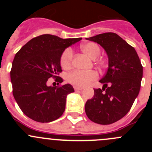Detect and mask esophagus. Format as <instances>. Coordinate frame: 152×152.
Wrapping results in <instances>:
<instances>
[{"instance_id": "esophagus-1", "label": "esophagus", "mask_w": 152, "mask_h": 152, "mask_svg": "<svg viewBox=\"0 0 152 152\" xmlns=\"http://www.w3.org/2000/svg\"><path fill=\"white\" fill-rule=\"evenodd\" d=\"M84 89V87H78V86H75L74 87V90H76V91H79V90H82Z\"/></svg>"}]
</instances>
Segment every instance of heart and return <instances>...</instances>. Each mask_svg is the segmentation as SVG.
I'll return each mask as SVG.
<instances>
[{"label":"heart","instance_id":"heart-1","mask_svg":"<svg viewBox=\"0 0 152 152\" xmlns=\"http://www.w3.org/2000/svg\"><path fill=\"white\" fill-rule=\"evenodd\" d=\"M82 51L86 53L91 59H95L100 54V48L94 42H87L81 46ZM73 58V51L70 48H67L61 56V65L64 69L69 68L71 64ZM98 73L95 70L83 71L76 70L69 73L67 76V81L70 83L77 86H87L92 82L97 79Z\"/></svg>","mask_w":152,"mask_h":152}]
</instances>
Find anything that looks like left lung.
<instances>
[{"mask_svg":"<svg viewBox=\"0 0 152 152\" xmlns=\"http://www.w3.org/2000/svg\"><path fill=\"white\" fill-rule=\"evenodd\" d=\"M99 44L108 56V69L99 82L102 89L85 104V113L93 122L107 125L128 113L140 92L142 66L135 49L115 33L86 38Z\"/></svg>","mask_w":152,"mask_h":152,"instance_id":"obj_1","label":"left lung"}]
</instances>
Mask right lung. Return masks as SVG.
I'll use <instances>...</instances> for the list:
<instances>
[{
    "instance_id": "add662e5",
    "label": "right lung",
    "mask_w": 152,
    "mask_h": 152,
    "mask_svg": "<svg viewBox=\"0 0 152 152\" xmlns=\"http://www.w3.org/2000/svg\"><path fill=\"white\" fill-rule=\"evenodd\" d=\"M82 38L62 39L42 34L29 40L15 54L10 72L13 96L23 113L35 121L48 123L59 118L65 110L67 95L74 92L70 84L48 86L49 78L62 71L61 56L67 47Z\"/></svg>"
}]
</instances>
